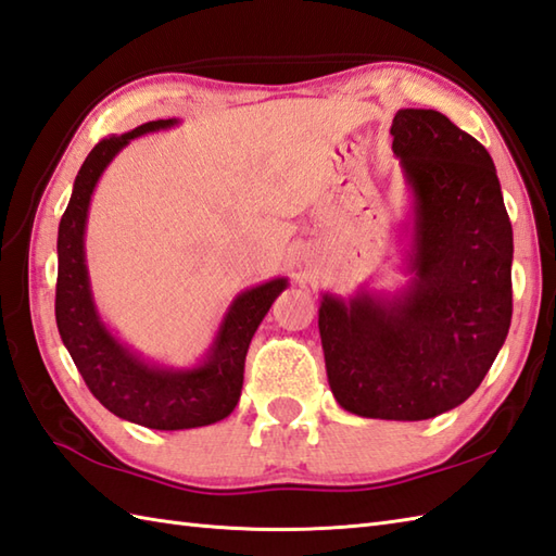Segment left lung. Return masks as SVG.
Wrapping results in <instances>:
<instances>
[{
  "instance_id": "8db88e82",
  "label": "left lung",
  "mask_w": 556,
  "mask_h": 556,
  "mask_svg": "<svg viewBox=\"0 0 556 556\" xmlns=\"http://www.w3.org/2000/svg\"><path fill=\"white\" fill-rule=\"evenodd\" d=\"M393 153L415 197L410 282L324 294L328 383L348 413L429 420L468 401L511 326L514 232L492 155L437 110H399Z\"/></svg>"
}]
</instances>
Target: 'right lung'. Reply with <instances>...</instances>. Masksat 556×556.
Wrapping results in <instances>:
<instances>
[{
	"label": "right lung",
	"mask_w": 556,
	"mask_h": 556,
	"mask_svg": "<svg viewBox=\"0 0 556 556\" xmlns=\"http://www.w3.org/2000/svg\"><path fill=\"white\" fill-rule=\"evenodd\" d=\"M177 119L146 122L122 136H108L88 153L74 179V191L56 235V294L54 316L62 343L70 350L90 393L122 420L149 429L206 427L228 417L242 393L244 357L252 336L264 321L278 294L288 288L286 278L237 294L218 328V336L191 369H167L143 362L124 348L100 321L90 294L84 235L90 194L103 169L124 146L141 134L167 129Z\"/></svg>",
	"instance_id": "add662e5"
}]
</instances>
